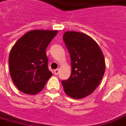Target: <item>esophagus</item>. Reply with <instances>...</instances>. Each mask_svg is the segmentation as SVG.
I'll list each match as a JSON object with an SVG mask.
<instances>
[{
  "mask_svg": "<svg viewBox=\"0 0 126 126\" xmlns=\"http://www.w3.org/2000/svg\"><path fill=\"white\" fill-rule=\"evenodd\" d=\"M59 71H60L59 69H55V70H54V74L57 76V75H58V73H59Z\"/></svg>",
  "mask_w": 126,
  "mask_h": 126,
  "instance_id": "esophagus-1",
  "label": "esophagus"
}]
</instances>
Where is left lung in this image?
Returning <instances> with one entry per match:
<instances>
[{"mask_svg":"<svg viewBox=\"0 0 126 126\" xmlns=\"http://www.w3.org/2000/svg\"><path fill=\"white\" fill-rule=\"evenodd\" d=\"M63 39L71 56V73L62 84L67 96L80 99L100 84L105 70L104 55L96 42L86 34L67 31Z\"/></svg>","mask_w":126,"mask_h":126,"instance_id":"1","label":"left lung"}]
</instances>
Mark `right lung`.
Here are the masks:
<instances>
[{
  "label": "right lung",
  "instance_id": "1",
  "mask_svg": "<svg viewBox=\"0 0 126 126\" xmlns=\"http://www.w3.org/2000/svg\"><path fill=\"white\" fill-rule=\"evenodd\" d=\"M57 32L30 30L18 39L12 48L9 55L10 76L21 92L37 94L52 76L48 68L46 49Z\"/></svg>",
  "mask_w": 126,
  "mask_h": 126
}]
</instances>
